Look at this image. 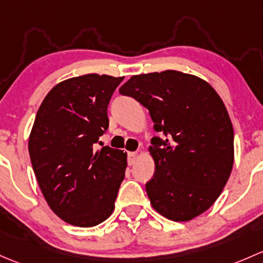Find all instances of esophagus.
I'll list each match as a JSON object with an SVG mask.
<instances>
[{"instance_id":"esophagus-1","label":"esophagus","mask_w":263,"mask_h":263,"mask_svg":"<svg viewBox=\"0 0 263 263\" xmlns=\"http://www.w3.org/2000/svg\"><path fill=\"white\" fill-rule=\"evenodd\" d=\"M137 159H138V153H137V152H130V153H129V158H128L129 166H133V164H135Z\"/></svg>"}]
</instances>
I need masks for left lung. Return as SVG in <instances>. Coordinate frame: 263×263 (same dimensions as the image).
Listing matches in <instances>:
<instances>
[{
    "instance_id": "left-lung-1",
    "label": "left lung",
    "mask_w": 263,
    "mask_h": 263,
    "mask_svg": "<svg viewBox=\"0 0 263 263\" xmlns=\"http://www.w3.org/2000/svg\"><path fill=\"white\" fill-rule=\"evenodd\" d=\"M149 110L156 132L148 152L156 164L145 190L157 213L189 221L206 212L234 163L233 125L223 100L197 76L167 69L130 77L119 90Z\"/></svg>"
}]
</instances>
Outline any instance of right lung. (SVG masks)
Segmentation results:
<instances>
[{
    "mask_svg": "<svg viewBox=\"0 0 263 263\" xmlns=\"http://www.w3.org/2000/svg\"><path fill=\"white\" fill-rule=\"evenodd\" d=\"M124 77L90 73L59 82L43 100L29 137L32 170L62 220L90 228L115 209L128 154L93 144L109 128L107 105Z\"/></svg>",
    "mask_w": 263,
    "mask_h": 263,
    "instance_id": "add662e5",
    "label": "right lung"
}]
</instances>
